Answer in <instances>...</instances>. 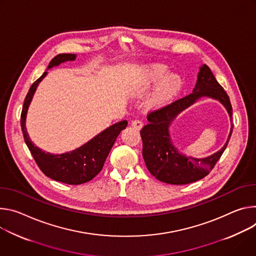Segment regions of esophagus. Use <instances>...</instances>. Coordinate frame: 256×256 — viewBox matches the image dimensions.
<instances>
[{
	"mask_svg": "<svg viewBox=\"0 0 256 256\" xmlns=\"http://www.w3.org/2000/svg\"><path fill=\"white\" fill-rule=\"evenodd\" d=\"M131 126H132V127H134V128H135V129H137V130H140L141 128H142L144 123L141 122L140 120H134V121H132Z\"/></svg>",
	"mask_w": 256,
	"mask_h": 256,
	"instance_id": "esophagus-1",
	"label": "esophagus"
}]
</instances>
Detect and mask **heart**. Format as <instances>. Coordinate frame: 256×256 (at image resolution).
I'll use <instances>...</instances> for the list:
<instances>
[{
	"mask_svg": "<svg viewBox=\"0 0 256 256\" xmlns=\"http://www.w3.org/2000/svg\"><path fill=\"white\" fill-rule=\"evenodd\" d=\"M168 69L164 65H154L150 67L142 82L136 88L138 94L146 92L152 85L162 81L156 92L150 100L154 106H162L172 102L183 88V79L178 74L168 75Z\"/></svg>",
	"mask_w": 256,
	"mask_h": 256,
	"instance_id": "1",
	"label": "heart"
}]
</instances>
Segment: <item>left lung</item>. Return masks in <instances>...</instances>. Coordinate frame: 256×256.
I'll return each mask as SVG.
<instances>
[{
  "label": "left lung",
  "instance_id": "8db88e82",
  "mask_svg": "<svg viewBox=\"0 0 256 256\" xmlns=\"http://www.w3.org/2000/svg\"><path fill=\"white\" fill-rule=\"evenodd\" d=\"M204 96L218 99L226 108L232 118V130L220 151L208 158L195 159L178 152L172 142L168 128L180 112ZM148 120V124L140 131L146 168L158 180L174 185L189 184L208 176L228 146L233 131L230 98L206 64L200 68L195 88L190 94L150 112Z\"/></svg>",
  "mask_w": 256,
  "mask_h": 256
}]
</instances>
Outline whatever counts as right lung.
Returning a JSON list of instances; mask_svg holds the SVG:
<instances>
[{
    "mask_svg": "<svg viewBox=\"0 0 256 256\" xmlns=\"http://www.w3.org/2000/svg\"><path fill=\"white\" fill-rule=\"evenodd\" d=\"M75 59L76 54H60L56 56L50 62L48 69L67 61H74ZM46 73L48 72H44L36 82H34L24 100L20 122L25 144L28 150H30L38 168L46 177L70 185L86 183L102 171L106 158H108L114 144H115L118 135L126 128L128 122L124 120L110 126L94 136L88 142L69 152L52 154L42 150L34 144L30 136H28L25 121L28 106L30 104L36 88L38 86L40 82L46 77Z\"/></svg>",
    "mask_w": 256,
    "mask_h": 256,
    "instance_id": "right-lung-1",
    "label": "right lung"
}]
</instances>
